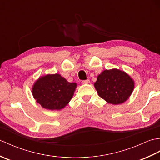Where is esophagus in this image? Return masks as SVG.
I'll return each instance as SVG.
<instances>
[{
    "mask_svg": "<svg viewBox=\"0 0 160 160\" xmlns=\"http://www.w3.org/2000/svg\"><path fill=\"white\" fill-rule=\"evenodd\" d=\"M90 82V80H83L82 81V83L83 84H89Z\"/></svg>",
    "mask_w": 160,
    "mask_h": 160,
    "instance_id": "34e87169",
    "label": "esophagus"
}]
</instances>
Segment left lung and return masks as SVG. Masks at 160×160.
I'll use <instances>...</instances> for the list:
<instances>
[{"instance_id": "obj_1", "label": "left lung", "mask_w": 160, "mask_h": 160, "mask_svg": "<svg viewBox=\"0 0 160 160\" xmlns=\"http://www.w3.org/2000/svg\"><path fill=\"white\" fill-rule=\"evenodd\" d=\"M94 87L100 98L111 104H120L127 101L134 90L132 78L118 69L104 70L98 75Z\"/></svg>"}]
</instances>
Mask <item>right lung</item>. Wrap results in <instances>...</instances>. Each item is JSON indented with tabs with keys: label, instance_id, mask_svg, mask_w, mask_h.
Returning a JSON list of instances; mask_svg holds the SVG:
<instances>
[{
	"label": "right lung",
	"instance_id": "right-lung-1",
	"mask_svg": "<svg viewBox=\"0 0 160 160\" xmlns=\"http://www.w3.org/2000/svg\"><path fill=\"white\" fill-rule=\"evenodd\" d=\"M76 82H69L59 73L40 77L32 86V95L36 102L49 110H60L72 99Z\"/></svg>",
	"mask_w": 160,
	"mask_h": 160
}]
</instances>
